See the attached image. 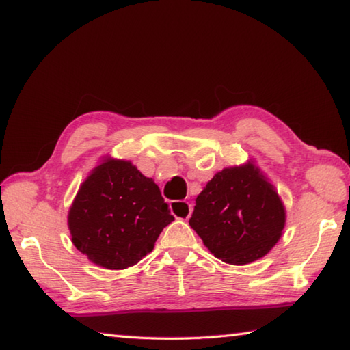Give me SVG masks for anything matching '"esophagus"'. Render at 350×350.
Here are the masks:
<instances>
[{"label":"esophagus","instance_id":"34e87169","mask_svg":"<svg viewBox=\"0 0 350 350\" xmlns=\"http://www.w3.org/2000/svg\"><path fill=\"white\" fill-rule=\"evenodd\" d=\"M170 208H171V213L179 219H188L191 216V211H193L191 204L185 202V200H174V202L170 204Z\"/></svg>","mask_w":350,"mask_h":350}]
</instances>
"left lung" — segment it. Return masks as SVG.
<instances>
[{
  "instance_id": "1",
  "label": "left lung",
  "mask_w": 350,
  "mask_h": 350,
  "mask_svg": "<svg viewBox=\"0 0 350 350\" xmlns=\"http://www.w3.org/2000/svg\"><path fill=\"white\" fill-rule=\"evenodd\" d=\"M286 210L253 163L225 168L204 187L189 225L224 262L244 265L267 254L282 233Z\"/></svg>"
}]
</instances>
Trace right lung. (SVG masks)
<instances>
[{
    "mask_svg": "<svg viewBox=\"0 0 350 350\" xmlns=\"http://www.w3.org/2000/svg\"><path fill=\"white\" fill-rule=\"evenodd\" d=\"M173 221L152 179L114 159L98 165L83 182L68 217L77 250L111 270L137 264Z\"/></svg>",
    "mask_w": 350,
    "mask_h": 350,
    "instance_id": "1",
    "label": "right lung"
}]
</instances>
